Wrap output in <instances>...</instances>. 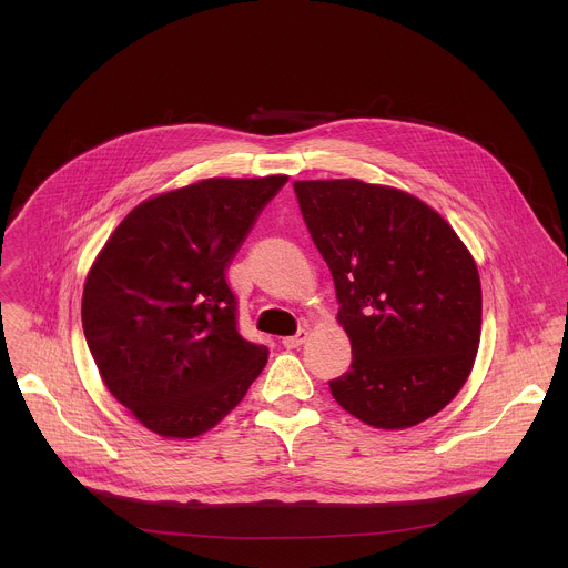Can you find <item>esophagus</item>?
I'll return each instance as SVG.
<instances>
[{"label":"esophagus","instance_id":"esophagus-1","mask_svg":"<svg viewBox=\"0 0 568 568\" xmlns=\"http://www.w3.org/2000/svg\"><path fill=\"white\" fill-rule=\"evenodd\" d=\"M305 339H307V331H305V328H298L296 335L283 337V346H285V348H298Z\"/></svg>","mask_w":568,"mask_h":568}]
</instances>
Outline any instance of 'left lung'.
<instances>
[{"label":"left lung","mask_w":568,"mask_h":568,"mask_svg":"<svg viewBox=\"0 0 568 568\" xmlns=\"http://www.w3.org/2000/svg\"><path fill=\"white\" fill-rule=\"evenodd\" d=\"M331 267L353 362L331 379L342 407L377 429H407L454 399L480 339L478 270L425 202L359 180L294 182Z\"/></svg>","instance_id":"1"}]
</instances>
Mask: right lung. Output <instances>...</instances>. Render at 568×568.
Masks as SVG:
<instances>
[{"instance_id":"obj_1","label":"right lung","mask_w":568,"mask_h":568,"mask_svg":"<svg viewBox=\"0 0 568 568\" xmlns=\"http://www.w3.org/2000/svg\"><path fill=\"white\" fill-rule=\"evenodd\" d=\"M287 175L215 178L132 209L94 261L83 331L110 393L150 432L215 427L267 364L237 333L226 270Z\"/></svg>"}]
</instances>
